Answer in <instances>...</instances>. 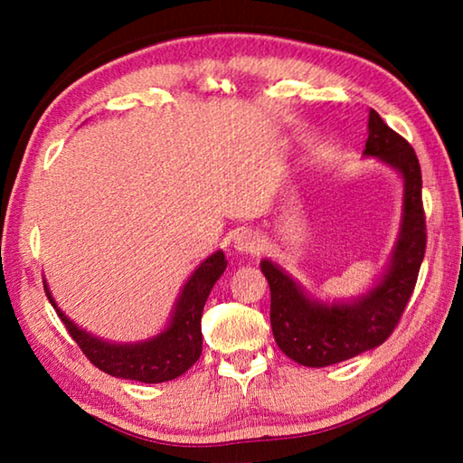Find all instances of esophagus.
Segmentation results:
<instances>
[{"instance_id":"obj_1","label":"esophagus","mask_w":463,"mask_h":463,"mask_svg":"<svg viewBox=\"0 0 463 463\" xmlns=\"http://www.w3.org/2000/svg\"><path fill=\"white\" fill-rule=\"evenodd\" d=\"M232 247L239 253H260L261 249V239L260 232L253 229H241L232 239Z\"/></svg>"}]
</instances>
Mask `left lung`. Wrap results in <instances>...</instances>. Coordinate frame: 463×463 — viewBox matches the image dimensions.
<instances>
[{"instance_id":"8db88e82","label":"left lung","mask_w":463,"mask_h":463,"mask_svg":"<svg viewBox=\"0 0 463 463\" xmlns=\"http://www.w3.org/2000/svg\"><path fill=\"white\" fill-rule=\"evenodd\" d=\"M365 156H378L402 175V224L390 263L370 292L351 302H320L269 260L261 261L271 292V331L278 347L307 367L345 362L388 339L411 300L425 257L422 177L414 148L370 109Z\"/></svg>"}]
</instances>
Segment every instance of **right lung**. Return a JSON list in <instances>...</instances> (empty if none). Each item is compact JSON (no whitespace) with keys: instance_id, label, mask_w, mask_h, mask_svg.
<instances>
[{"instance_id":"1","label":"right lung","mask_w":463,"mask_h":463,"mask_svg":"<svg viewBox=\"0 0 463 463\" xmlns=\"http://www.w3.org/2000/svg\"><path fill=\"white\" fill-rule=\"evenodd\" d=\"M226 269L222 250L203 260L185 281L167 328L138 343H109L77 326L57 307L44 279V292L69 335L90 362L114 378L161 383L175 380L198 362L202 354V310L210 289Z\"/></svg>"}]
</instances>
